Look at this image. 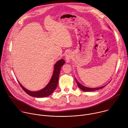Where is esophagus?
I'll use <instances>...</instances> for the list:
<instances>
[{
    "instance_id": "esophagus-1",
    "label": "esophagus",
    "mask_w": 128,
    "mask_h": 128,
    "mask_svg": "<svg viewBox=\"0 0 128 128\" xmlns=\"http://www.w3.org/2000/svg\"><path fill=\"white\" fill-rule=\"evenodd\" d=\"M72 58V54L70 52H68L67 53L66 55L65 56V59L66 60V62L67 63H69L71 61V60Z\"/></svg>"
}]
</instances>
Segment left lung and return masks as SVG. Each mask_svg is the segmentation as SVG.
<instances>
[{"mask_svg":"<svg viewBox=\"0 0 128 128\" xmlns=\"http://www.w3.org/2000/svg\"><path fill=\"white\" fill-rule=\"evenodd\" d=\"M76 81L78 84V86L79 87V88H80L83 91H85V92H91V91H94V90H98L101 88H103L106 85L103 86H100L99 88H88V87H86L83 85H82V84H80L77 80L76 78H75Z\"/></svg>","mask_w":128,"mask_h":128,"instance_id":"obj_1","label":"left lung"}]
</instances>
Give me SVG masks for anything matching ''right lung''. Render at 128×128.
Returning <instances> with one entry per match:
<instances>
[{"label": "right lung", "mask_w": 128, "mask_h": 128, "mask_svg": "<svg viewBox=\"0 0 128 128\" xmlns=\"http://www.w3.org/2000/svg\"><path fill=\"white\" fill-rule=\"evenodd\" d=\"M65 62L63 59H61L54 64V68L53 74L52 78L48 83V84L42 89L38 91H30L26 88H25L19 82H18L25 92L29 95L37 98H42L46 97L52 94L56 88L59 76L61 67L65 64Z\"/></svg>", "instance_id": "obj_1"}]
</instances>
